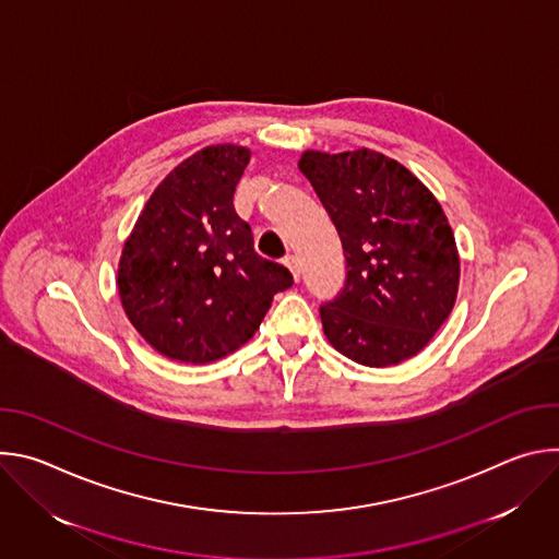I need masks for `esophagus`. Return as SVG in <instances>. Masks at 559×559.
<instances>
[{"instance_id":"obj_1","label":"esophagus","mask_w":559,"mask_h":559,"mask_svg":"<svg viewBox=\"0 0 559 559\" xmlns=\"http://www.w3.org/2000/svg\"><path fill=\"white\" fill-rule=\"evenodd\" d=\"M285 265H287V270L292 272L294 281L298 283V278H300V263H298V259H296V257H287V259H285Z\"/></svg>"}]
</instances>
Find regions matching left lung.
Instances as JSON below:
<instances>
[{
	"label": "left lung",
	"instance_id": "8db88e82",
	"mask_svg": "<svg viewBox=\"0 0 559 559\" xmlns=\"http://www.w3.org/2000/svg\"><path fill=\"white\" fill-rule=\"evenodd\" d=\"M338 229L347 278L321 305L328 341L365 367L397 365L433 338L460 283L451 225L403 164L376 152L307 150L298 162Z\"/></svg>",
	"mask_w": 559,
	"mask_h": 559
}]
</instances>
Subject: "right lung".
Listing matches in <instances>:
<instances>
[{"label":"right lung","instance_id":"right-lung-1","mask_svg":"<svg viewBox=\"0 0 559 559\" xmlns=\"http://www.w3.org/2000/svg\"><path fill=\"white\" fill-rule=\"evenodd\" d=\"M250 164L243 145H207L147 199L121 252L117 287L134 330L173 360L203 365L246 345L287 267L254 252L234 190Z\"/></svg>","mask_w":559,"mask_h":559}]
</instances>
